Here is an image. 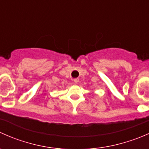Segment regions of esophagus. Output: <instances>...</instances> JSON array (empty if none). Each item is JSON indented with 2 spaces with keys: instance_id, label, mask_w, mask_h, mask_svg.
<instances>
[{
  "instance_id": "34e87169",
  "label": "esophagus",
  "mask_w": 149,
  "mask_h": 149,
  "mask_svg": "<svg viewBox=\"0 0 149 149\" xmlns=\"http://www.w3.org/2000/svg\"><path fill=\"white\" fill-rule=\"evenodd\" d=\"M73 81H74V83L77 84L78 82L79 81V79H78V78H76V79H73Z\"/></svg>"
}]
</instances>
